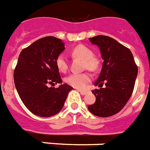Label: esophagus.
I'll return each mask as SVG.
<instances>
[{
	"instance_id": "esophagus-1",
	"label": "esophagus",
	"mask_w": 150,
	"mask_h": 150,
	"mask_svg": "<svg viewBox=\"0 0 150 150\" xmlns=\"http://www.w3.org/2000/svg\"><path fill=\"white\" fill-rule=\"evenodd\" d=\"M77 91H78L80 93H81L82 95H85V94H87V91H84V90H81V89H77Z\"/></svg>"
}]
</instances>
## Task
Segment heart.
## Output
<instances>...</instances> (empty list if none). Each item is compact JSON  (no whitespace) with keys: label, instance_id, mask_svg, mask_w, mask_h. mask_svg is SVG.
<instances>
[{"label":"heart","instance_id":"1","mask_svg":"<svg viewBox=\"0 0 150 150\" xmlns=\"http://www.w3.org/2000/svg\"><path fill=\"white\" fill-rule=\"evenodd\" d=\"M71 55L74 57L81 58L84 60L85 69H88L91 71H94L98 68L99 62L95 57L92 50L83 45H76L71 51ZM56 67L61 72L67 71L68 68L67 59L63 55H59L56 60ZM91 76L87 73L83 74H72L66 79V82L70 86L76 88H82L89 82Z\"/></svg>","mask_w":150,"mask_h":150}]
</instances>
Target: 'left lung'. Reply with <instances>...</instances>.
Segmentation results:
<instances>
[{"instance_id": "left-lung-1", "label": "left lung", "mask_w": 150, "mask_h": 150, "mask_svg": "<svg viewBox=\"0 0 150 150\" xmlns=\"http://www.w3.org/2000/svg\"><path fill=\"white\" fill-rule=\"evenodd\" d=\"M89 40L100 49L104 60L100 75L94 84L100 87L105 82V87L92 91L96 101L88 106V110L96 116L109 117L119 112L129 100L138 67L131 51L115 39L97 35Z\"/></svg>"}]
</instances>
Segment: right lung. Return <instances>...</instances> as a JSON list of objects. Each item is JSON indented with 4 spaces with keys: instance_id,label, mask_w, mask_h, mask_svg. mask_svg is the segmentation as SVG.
I'll list each match as a JSON object with an SVG mask.
<instances>
[{
    "instance_id": "right-lung-1",
    "label": "right lung",
    "mask_w": 150,
    "mask_h": 150,
    "mask_svg": "<svg viewBox=\"0 0 150 150\" xmlns=\"http://www.w3.org/2000/svg\"><path fill=\"white\" fill-rule=\"evenodd\" d=\"M64 45L56 37H44L24 49L18 56L14 85L21 101L37 116L51 117L59 113L73 89L67 83L57 88L48 87L62 83L56 60L65 50Z\"/></svg>"
}]
</instances>
